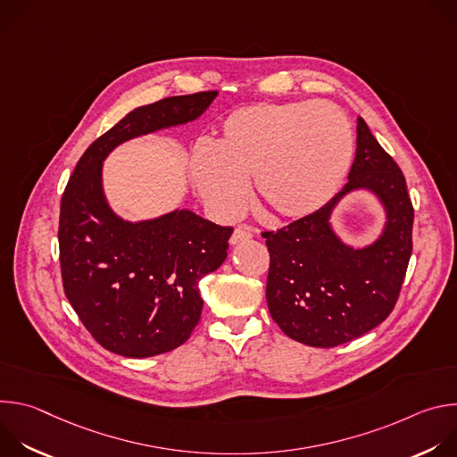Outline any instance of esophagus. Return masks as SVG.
<instances>
[{"label":"esophagus","instance_id":"34e87169","mask_svg":"<svg viewBox=\"0 0 457 457\" xmlns=\"http://www.w3.org/2000/svg\"><path fill=\"white\" fill-rule=\"evenodd\" d=\"M253 237V228L251 226H238L235 228L233 235H231V244H238V242H245Z\"/></svg>","mask_w":457,"mask_h":457}]
</instances>
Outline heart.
I'll return each instance as SVG.
<instances>
[{"instance_id":"obj_1","label":"heart","mask_w":457,"mask_h":457,"mask_svg":"<svg viewBox=\"0 0 457 457\" xmlns=\"http://www.w3.org/2000/svg\"><path fill=\"white\" fill-rule=\"evenodd\" d=\"M353 157L347 117L328 103H254L231 112L220 136L191 157V179L219 219L237 217L253 180L256 199L280 217L328 203Z\"/></svg>"}]
</instances>
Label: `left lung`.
<instances>
[{
  "instance_id": "left-lung-1",
  "label": "left lung",
  "mask_w": 457,
  "mask_h": 457,
  "mask_svg": "<svg viewBox=\"0 0 457 457\" xmlns=\"http://www.w3.org/2000/svg\"><path fill=\"white\" fill-rule=\"evenodd\" d=\"M356 157L349 182L320 210L262 231L270 251L266 298L271 318L293 340L337 347L379 325L393 312L412 254L414 208L405 175L358 117ZM356 187L376 190L387 228L370 248L351 250L328 228V213Z\"/></svg>"
}]
</instances>
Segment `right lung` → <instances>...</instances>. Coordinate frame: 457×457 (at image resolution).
Returning <instances> with one entry per match:
<instances>
[{
  "label": "right lung",
  "instance_id": "right-lung-1",
  "mask_svg": "<svg viewBox=\"0 0 457 457\" xmlns=\"http://www.w3.org/2000/svg\"><path fill=\"white\" fill-rule=\"evenodd\" d=\"M215 96H175L129 112L87 148L64 187L57 231L62 289L110 353L148 358L189 338L203 314L199 282L226 260L233 228L187 210L124 222L103 197L101 164L122 141L199 117Z\"/></svg>",
  "mask_w": 457,
  "mask_h": 457
}]
</instances>
